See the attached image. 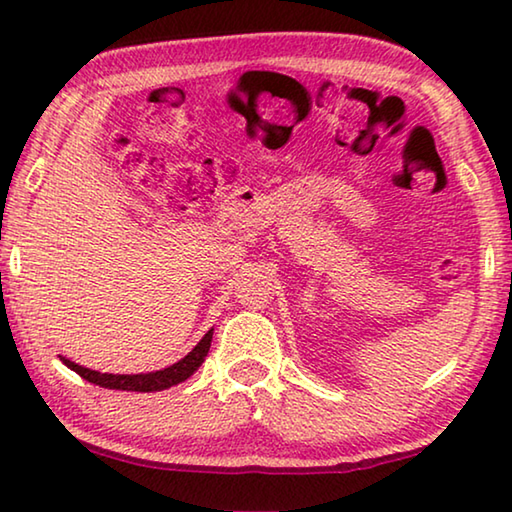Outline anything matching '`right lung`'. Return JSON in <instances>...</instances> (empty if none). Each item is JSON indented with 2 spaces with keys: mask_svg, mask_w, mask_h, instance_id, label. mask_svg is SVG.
Wrapping results in <instances>:
<instances>
[{
  "mask_svg": "<svg viewBox=\"0 0 512 512\" xmlns=\"http://www.w3.org/2000/svg\"><path fill=\"white\" fill-rule=\"evenodd\" d=\"M210 343H212V329L207 332L201 341H198L196 348L187 354L185 359H180L173 366L158 370V372H146V375H108V372H97L90 368H83L79 363L69 361L65 357L63 363L67 368H72L76 375H81L83 379L92 381V384L103 386V388H112V391H137V393H153V391H164V388H171L185 381L187 377H192L194 372L201 368V363L205 361L207 352H210Z\"/></svg>",
  "mask_w": 512,
  "mask_h": 512,
  "instance_id": "right-lung-1",
  "label": "right lung"
}]
</instances>
